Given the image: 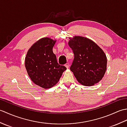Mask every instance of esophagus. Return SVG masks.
Wrapping results in <instances>:
<instances>
[{
  "instance_id": "1",
  "label": "esophagus",
  "mask_w": 127,
  "mask_h": 127,
  "mask_svg": "<svg viewBox=\"0 0 127 127\" xmlns=\"http://www.w3.org/2000/svg\"><path fill=\"white\" fill-rule=\"evenodd\" d=\"M69 64L68 63H67L65 64V66L66 67V68H69Z\"/></svg>"
}]
</instances>
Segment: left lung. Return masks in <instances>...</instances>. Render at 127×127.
Returning a JSON list of instances; mask_svg holds the SVG:
<instances>
[{
    "label": "left lung",
    "instance_id": "8db88e82",
    "mask_svg": "<svg viewBox=\"0 0 127 127\" xmlns=\"http://www.w3.org/2000/svg\"><path fill=\"white\" fill-rule=\"evenodd\" d=\"M69 39V46L74 53L70 69L77 81L86 86L98 83L106 70L107 58L104 51L87 37L74 36Z\"/></svg>",
    "mask_w": 127,
    "mask_h": 127
}]
</instances>
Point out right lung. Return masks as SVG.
Instances as JSON below:
<instances>
[{
  "label": "right lung",
  "instance_id": "1",
  "mask_svg": "<svg viewBox=\"0 0 127 127\" xmlns=\"http://www.w3.org/2000/svg\"><path fill=\"white\" fill-rule=\"evenodd\" d=\"M56 40L43 37L32 46L25 58V67L29 77L35 84L48 89L58 83L66 69L59 65L53 47Z\"/></svg>",
  "mask_w": 127,
  "mask_h": 127
}]
</instances>
